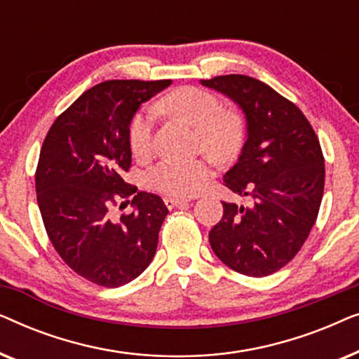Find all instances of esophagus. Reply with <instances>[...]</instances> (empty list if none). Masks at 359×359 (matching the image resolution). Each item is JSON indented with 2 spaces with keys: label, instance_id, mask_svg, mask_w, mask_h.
I'll use <instances>...</instances> for the list:
<instances>
[{
  "label": "esophagus",
  "instance_id": "esophagus-1",
  "mask_svg": "<svg viewBox=\"0 0 359 359\" xmlns=\"http://www.w3.org/2000/svg\"><path fill=\"white\" fill-rule=\"evenodd\" d=\"M165 205L168 209H173V208H178V205H184L188 204V199H178V198H165Z\"/></svg>",
  "mask_w": 359,
  "mask_h": 359
}]
</instances>
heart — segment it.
<instances>
[{
	"instance_id": "heart-1",
	"label": "heart",
	"mask_w": 359,
	"mask_h": 359,
	"mask_svg": "<svg viewBox=\"0 0 359 359\" xmlns=\"http://www.w3.org/2000/svg\"><path fill=\"white\" fill-rule=\"evenodd\" d=\"M155 109L194 127L198 150L205 151L217 163L233 160L242 149V119L235 112L225 111L222 101L212 91L198 86L176 88L156 102ZM127 140L137 160L150 158L154 151V114L150 111L132 117ZM210 175L212 168L205 158L165 160L150 171L147 180L150 188L161 194L189 198L204 188Z\"/></svg>"
}]
</instances>
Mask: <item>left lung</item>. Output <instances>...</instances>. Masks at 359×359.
<instances>
[{"label":"left lung","instance_id":"8db88e82","mask_svg":"<svg viewBox=\"0 0 359 359\" xmlns=\"http://www.w3.org/2000/svg\"><path fill=\"white\" fill-rule=\"evenodd\" d=\"M242 107L248 137L224 184L252 205L222 203L209 232L220 262L245 276L262 278L291 262L320 209L325 165L316 130L292 101L247 75L201 80Z\"/></svg>","mask_w":359,"mask_h":359}]
</instances>
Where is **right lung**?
<instances>
[{
	"label": "right lung",
	"mask_w": 359,
	"mask_h": 359,
	"mask_svg": "<svg viewBox=\"0 0 359 359\" xmlns=\"http://www.w3.org/2000/svg\"><path fill=\"white\" fill-rule=\"evenodd\" d=\"M170 85L102 81L57 117L42 144L36 193L43 227L63 262L97 286H124L155 257L168 209L160 196L137 191L122 176L132 165V117ZM130 197L135 210L114 218L111 205Z\"/></svg>",
	"instance_id": "right-lung-1"
}]
</instances>
